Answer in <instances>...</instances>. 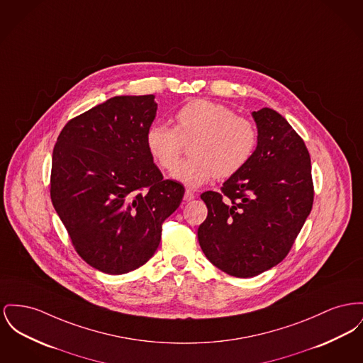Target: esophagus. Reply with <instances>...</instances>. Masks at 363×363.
Returning a JSON list of instances; mask_svg holds the SVG:
<instances>
[{"mask_svg": "<svg viewBox=\"0 0 363 363\" xmlns=\"http://www.w3.org/2000/svg\"><path fill=\"white\" fill-rule=\"evenodd\" d=\"M194 197H196V196H194V193H193L191 189H186V191H185V196H184V200H185V201H192Z\"/></svg>", "mask_w": 363, "mask_h": 363, "instance_id": "obj_1", "label": "esophagus"}]
</instances>
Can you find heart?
I'll return each mask as SVG.
<instances>
[{
  "label": "heart",
  "instance_id": "b5f03b06",
  "mask_svg": "<svg viewBox=\"0 0 363 363\" xmlns=\"http://www.w3.org/2000/svg\"><path fill=\"white\" fill-rule=\"evenodd\" d=\"M175 126L152 123L145 143L163 170H174L184 144L191 143V158L175 171L174 178L188 186H200L213 177L229 178L254 157L259 134L255 125L235 115L232 108L210 100H191L177 109Z\"/></svg>",
  "mask_w": 363,
  "mask_h": 363
}]
</instances>
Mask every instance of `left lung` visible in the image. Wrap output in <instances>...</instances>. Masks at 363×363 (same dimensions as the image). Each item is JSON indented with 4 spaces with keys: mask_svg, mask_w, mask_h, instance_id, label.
Returning <instances> with one entry per match:
<instances>
[{
    "mask_svg": "<svg viewBox=\"0 0 363 363\" xmlns=\"http://www.w3.org/2000/svg\"><path fill=\"white\" fill-rule=\"evenodd\" d=\"M259 143L251 162L220 188L197 237L207 259L238 278L255 277L289 254L314 201L310 153L274 109L252 112Z\"/></svg>",
    "mask_w": 363,
    "mask_h": 363,
    "instance_id": "1",
    "label": "left lung"
}]
</instances>
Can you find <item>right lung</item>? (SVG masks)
I'll return each mask as SVG.
<instances>
[{
	"mask_svg": "<svg viewBox=\"0 0 363 363\" xmlns=\"http://www.w3.org/2000/svg\"><path fill=\"white\" fill-rule=\"evenodd\" d=\"M155 96H116L67 122L52 156L50 199L87 264L125 274L150 260L184 197L147 148Z\"/></svg>",
	"mask_w": 363,
	"mask_h": 363,
	"instance_id": "obj_1",
	"label": "right lung"
}]
</instances>
